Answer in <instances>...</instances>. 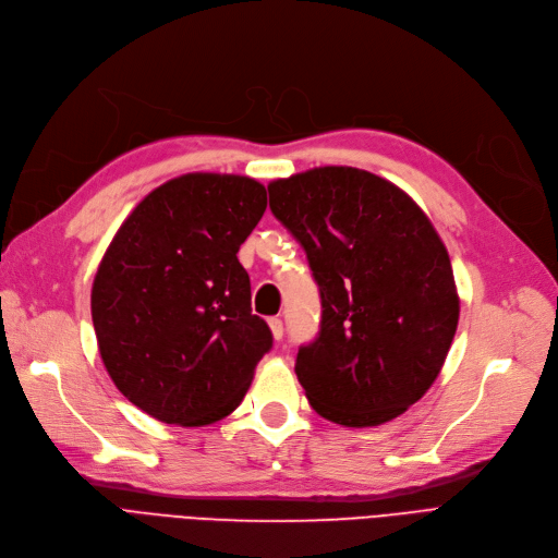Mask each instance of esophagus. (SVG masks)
Instances as JSON below:
<instances>
[{
  "label": "esophagus",
  "mask_w": 558,
  "mask_h": 558,
  "mask_svg": "<svg viewBox=\"0 0 558 558\" xmlns=\"http://www.w3.org/2000/svg\"><path fill=\"white\" fill-rule=\"evenodd\" d=\"M267 325H270V329H272L275 341H281V337H283V323H281V318H270V320H267Z\"/></svg>",
  "instance_id": "esophagus-1"
}]
</instances>
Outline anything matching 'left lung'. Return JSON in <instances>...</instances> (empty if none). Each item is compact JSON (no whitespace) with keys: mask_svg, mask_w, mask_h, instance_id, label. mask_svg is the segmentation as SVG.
I'll return each mask as SVG.
<instances>
[{"mask_svg":"<svg viewBox=\"0 0 558 558\" xmlns=\"http://www.w3.org/2000/svg\"><path fill=\"white\" fill-rule=\"evenodd\" d=\"M267 192L320 291L318 339L295 362L311 408L348 428L403 414L437 380L460 316L430 219L403 190L354 167L308 169Z\"/></svg>","mask_w":558,"mask_h":558,"instance_id":"8db88e82","label":"left lung"}]
</instances>
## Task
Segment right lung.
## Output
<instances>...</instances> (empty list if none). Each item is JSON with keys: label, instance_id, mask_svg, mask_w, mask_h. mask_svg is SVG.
Returning a JSON list of instances; mask_svg holds the SVG:
<instances>
[{"label": "right lung", "instance_id": "1", "mask_svg": "<svg viewBox=\"0 0 558 558\" xmlns=\"http://www.w3.org/2000/svg\"><path fill=\"white\" fill-rule=\"evenodd\" d=\"M265 206L254 178L185 173L144 196L107 247L92 288L98 350L153 418L192 428L229 416L272 348L238 260Z\"/></svg>", "mask_w": 558, "mask_h": 558}]
</instances>
